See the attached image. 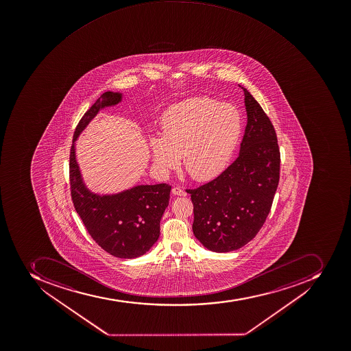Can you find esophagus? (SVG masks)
I'll use <instances>...</instances> for the list:
<instances>
[{"instance_id":"obj_1","label":"esophagus","mask_w":351,"mask_h":351,"mask_svg":"<svg viewBox=\"0 0 351 351\" xmlns=\"http://www.w3.org/2000/svg\"><path fill=\"white\" fill-rule=\"evenodd\" d=\"M171 193L175 196H180V197H186L187 196V193L185 191H182V188L180 187H174L171 189Z\"/></svg>"}]
</instances>
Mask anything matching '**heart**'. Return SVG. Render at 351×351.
Returning a JSON list of instances; mask_svg holds the SVG:
<instances>
[{
    "mask_svg": "<svg viewBox=\"0 0 351 351\" xmlns=\"http://www.w3.org/2000/svg\"><path fill=\"white\" fill-rule=\"evenodd\" d=\"M242 131L241 116L228 104L193 97L169 107L160 121V136L149 145L155 169L167 175L180 165L198 182L222 173L237 147Z\"/></svg>",
    "mask_w": 351,
    "mask_h": 351,
    "instance_id": "heart-1",
    "label": "heart"
}]
</instances>
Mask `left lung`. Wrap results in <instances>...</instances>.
<instances>
[{"mask_svg":"<svg viewBox=\"0 0 351 351\" xmlns=\"http://www.w3.org/2000/svg\"><path fill=\"white\" fill-rule=\"evenodd\" d=\"M239 86L247 114L239 156L215 180L188 191L193 234L215 253L239 250L256 237L269 215L280 174L274 125L258 101Z\"/></svg>","mask_w":351,"mask_h":351,"instance_id":"left-lung-1","label":"left lung"}]
</instances>
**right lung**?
<instances>
[{
  "instance_id": "right-lung-1",
  "label": "right lung",
  "mask_w": 351,
  "mask_h": 351,
  "mask_svg": "<svg viewBox=\"0 0 351 351\" xmlns=\"http://www.w3.org/2000/svg\"><path fill=\"white\" fill-rule=\"evenodd\" d=\"M123 99V93H104L80 120L71 147L70 182L74 208L93 239L110 255L131 259L144 255L158 241L171 186L136 185L116 193H95L83 178L75 147L76 140L90 121Z\"/></svg>"
}]
</instances>
